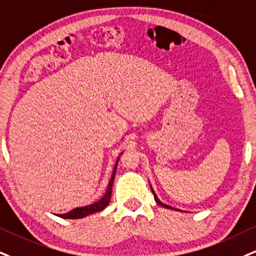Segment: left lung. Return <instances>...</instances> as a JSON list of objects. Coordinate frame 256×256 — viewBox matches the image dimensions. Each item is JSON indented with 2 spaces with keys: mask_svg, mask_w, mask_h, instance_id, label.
Listing matches in <instances>:
<instances>
[{
  "mask_svg": "<svg viewBox=\"0 0 256 256\" xmlns=\"http://www.w3.org/2000/svg\"><path fill=\"white\" fill-rule=\"evenodd\" d=\"M150 188H152V186H150ZM152 192H153V194H154V200H156V202L159 205H162V206H164V208H167V209H173V210H178V209H174V208H172V206H170V205H166V204H164L162 202H160V200L159 198L156 197V192L153 191V188H152Z\"/></svg>",
  "mask_w": 256,
  "mask_h": 256,
  "instance_id": "obj_1",
  "label": "left lung"
}]
</instances>
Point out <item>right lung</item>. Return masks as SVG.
<instances>
[{
  "mask_svg": "<svg viewBox=\"0 0 256 256\" xmlns=\"http://www.w3.org/2000/svg\"><path fill=\"white\" fill-rule=\"evenodd\" d=\"M118 162H116V165L112 170V176L110 178L109 184H108V188H106V194L100 200H97L96 203L86 205V206H82V208H76V209L68 211L66 214H62V215H58L62 218H68V220H76V218H83L85 216H89L91 214L94 212H100L106 209L108 206L110 200H112V182H114V178H115V173H116V168H118Z\"/></svg>",
  "mask_w": 256,
  "mask_h": 256,
  "instance_id": "obj_1",
  "label": "right lung"
}]
</instances>
